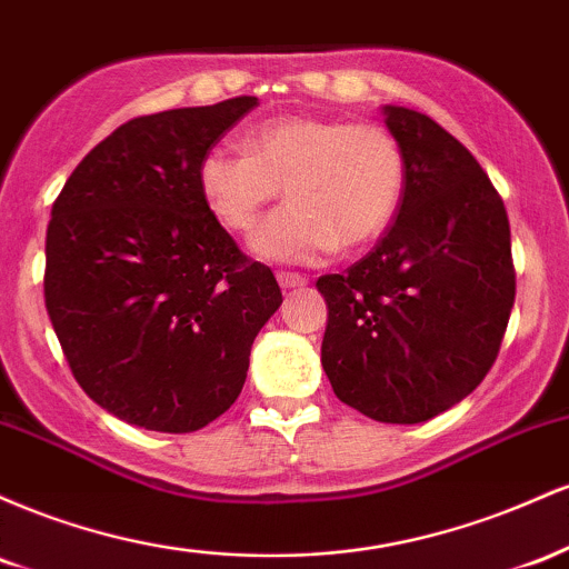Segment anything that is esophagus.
I'll return each mask as SVG.
<instances>
[{"mask_svg": "<svg viewBox=\"0 0 569 569\" xmlns=\"http://www.w3.org/2000/svg\"><path fill=\"white\" fill-rule=\"evenodd\" d=\"M276 278H278L280 289H299V286L307 283V278L299 276V272H283V270H280Z\"/></svg>", "mask_w": 569, "mask_h": 569, "instance_id": "1", "label": "esophagus"}]
</instances>
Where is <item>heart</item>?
<instances>
[{"label": "heart", "instance_id": "heart-1", "mask_svg": "<svg viewBox=\"0 0 569 569\" xmlns=\"http://www.w3.org/2000/svg\"><path fill=\"white\" fill-rule=\"evenodd\" d=\"M248 152L211 147L200 158L206 206L234 232L251 230L286 187L289 206L251 234L264 262L312 264L337 246H363L396 217L407 160L388 128L323 117H276L246 136Z\"/></svg>", "mask_w": 569, "mask_h": 569}]
</instances>
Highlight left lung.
Here are the masks:
<instances>
[{
	"instance_id": "8db88e82",
	"label": "left lung",
	"mask_w": 569,
	"mask_h": 569,
	"mask_svg": "<svg viewBox=\"0 0 569 569\" xmlns=\"http://www.w3.org/2000/svg\"><path fill=\"white\" fill-rule=\"evenodd\" d=\"M407 160L396 221L342 276L321 363L337 398L377 422L415 426L452 409L498 358L516 297L511 227L476 158L428 114L382 107Z\"/></svg>"
}]
</instances>
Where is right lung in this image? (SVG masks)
Here are the masks:
<instances>
[{
    "mask_svg": "<svg viewBox=\"0 0 569 569\" xmlns=\"http://www.w3.org/2000/svg\"><path fill=\"white\" fill-rule=\"evenodd\" d=\"M257 103L136 117L84 154L53 202L44 307L74 380L130 426L189 433L224 415L283 302L198 187L202 154Z\"/></svg>",
    "mask_w": 569,
    "mask_h": 569,
    "instance_id": "1",
    "label": "right lung"
}]
</instances>
